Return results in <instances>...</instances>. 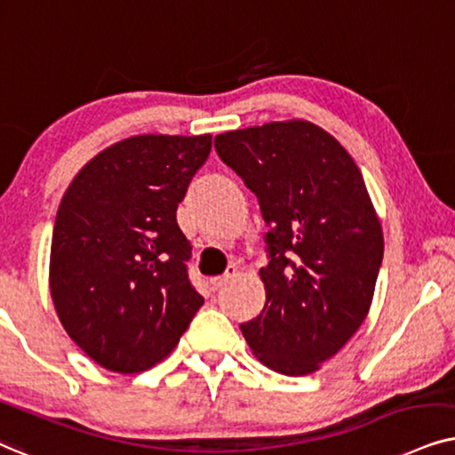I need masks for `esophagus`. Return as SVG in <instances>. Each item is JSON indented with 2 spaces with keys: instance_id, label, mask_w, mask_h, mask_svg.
I'll return each mask as SVG.
<instances>
[{
  "instance_id": "1",
  "label": "esophagus",
  "mask_w": 455,
  "mask_h": 455,
  "mask_svg": "<svg viewBox=\"0 0 455 455\" xmlns=\"http://www.w3.org/2000/svg\"><path fill=\"white\" fill-rule=\"evenodd\" d=\"M237 276V268H235V266H228V270H227V275H222V276H216V278H212L210 281V284H212V289L214 291H220L224 284H227L228 281H231V278H235Z\"/></svg>"
}]
</instances>
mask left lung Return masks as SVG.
Wrapping results in <instances>:
<instances>
[{
	"mask_svg": "<svg viewBox=\"0 0 455 455\" xmlns=\"http://www.w3.org/2000/svg\"><path fill=\"white\" fill-rule=\"evenodd\" d=\"M214 148L268 224L266 304L241 324L245 341L270 371L316 372L364 323L383 262L360 168L331 132L301 118L222 132Z\"/></svg>",
	"mask_w": 455,
	"mask_h": 455,
	"instance_id": "8db88e82",
	"label": "left lung"
}]
</instances>
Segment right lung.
<instances>
[{
	"label": "right lung",
	"mask_w": 455,
	"mask_h": 455,
	"mask_svg": "<svg viewBox=\"0 0 455 455\" xmlns=\"http://www.w3.org/2000/svg\"><path fill=\"white\" fill-rule=\"evenodd\" d=\"M212 135H135L84 164L53 224L50 293L68 337L101 368L149 371L204 304L177 222Z\"/></svg>",
	"instance_id": "1"
}]
</instances>
